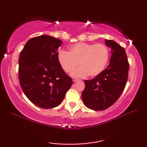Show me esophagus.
Masks as SVG:
<instances>
[{
  "label": "esophagus",
  "instance_id": "obj_1",
  "mask_svg": "<svg viewBox=\"0 0 147 147\" xmlns=\"http://www.w3.org/2000/svg\"><path fill=\"white\" fill-rule=\"evenodd\" d=\"M78 80H78V78H73V82H77V81H78Z\"/></svg>",
  "mask_w": 147,
  "mask_h": 147
}]
</instances>
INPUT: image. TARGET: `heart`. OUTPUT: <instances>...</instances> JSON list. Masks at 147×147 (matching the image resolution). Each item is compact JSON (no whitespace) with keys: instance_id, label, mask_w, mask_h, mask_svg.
I'll return each mask as SVG.
<instances>
[{"instance_id":"obj_1","label":"heart","mask_w":147,"mask_h":147,"mask_svg":"<svg viewBox=\"0 0 147 147\" xmlns=\"http://www.w3.org/2000/svg\"><path fill=\"white\" fill-rule=\"evenodd\" d=\"M109 59L108 47L102 43H78L71 45L69 51H59L57 59L64 71L69 73L79 65H81L72 72L76 77H91L99 75L105 68Z\"/></svg>"}]
</instances>
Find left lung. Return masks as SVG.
Returning a JSON list of instances; mask_svg holds the SVG:
<instances>
[{
    "mask_svg": "<svg viewBox=\"0 0 147 147\" xmlns=\"http://www.w3.org/2000/svg\"><path fill=\"white\" fill-rule=\"evenodd\" d=\"M111 49L108 67L91 80H85L82 98L86 107L104 110L111 106L121 95L128 80L129 63L125 49L112 40H105Z\"/></svg>",
    "mask_w": 147,
    "mask_h": 147,
    "instance_id": "1",
    "label": "left lung"
}]
</instances>
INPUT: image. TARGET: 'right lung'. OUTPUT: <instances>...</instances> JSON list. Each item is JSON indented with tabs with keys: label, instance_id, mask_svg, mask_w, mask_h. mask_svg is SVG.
<instances>
[{
	"label": "right lung",
	"instance_id": "add662e5",
	"mask_svg": "<svg viewBox=\"0 0 147 147\" xmlns=\"http://www.w3.org/2000/svg\"><path fill=\"white\" fill-rule=\"evenodd\" d=\"M62 41L49 35L31 38L21 52L19 79L24 94L38 107L49 109L63 101L73 81L59 65Z\"/></svg>",
	"mask_w": 147,
	"mask_h": 147
}]
</instances>
